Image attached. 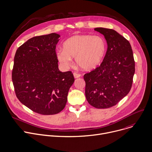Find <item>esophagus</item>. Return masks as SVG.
Wrapping results in <instances>:
<instances>
[{"mask_svg":"<svg viewBox=\"0 0 152 152\" xmlns=\"http://www.w3.org/2000/svg\"><path fill=\"white\" fill-rule=\"evenodd\" d=\"M74 78H79V77L81 76V74H78V73H77V72H74Z\"/></svg>","mask_w":152,"mask_h":152,"instance_id":"esophagus-1","label":"esophagus"}]
</instances>
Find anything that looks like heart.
Listing matches in <instances>:
<instances>
[{
	"instance_id": "obj_1",
	"label": "heart",
	"mask_w": 152,
	"mask_h": 152,
	"mask_svg": "<svg viewBox=\"0 0 152 152\" xmlns=\"http://www.w3.org/2000/svg\"><path fill=\"white\" fill-rule=\"evenodd\" d=\"M106 51L104 39L99 36L80 35L66 39L63 50L57 52L58 62L65 67L72 65V58L81 69L91 70L96 68L102 62Z\"/></svg>"
}]
</instances>
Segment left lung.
I'll use <instances>...</instances> for the list:
<instances>
[{"mask_svg": "<svg viewBox=\"0 0 152 152\" xmlns=\"http://www.w3.org/2000/svg\"><path fill=\"white\" fill-rule=\"evenodd\" d=\"M107 42V51L101 65L84 75L85 95L90 105L96 108L115 105L131 88L135 61L129 42L113 29L95 28Z\"/></svg>", "mask_w": 152, "mask_h": 152, "instance_id": "obj_1", "label": "left lung"}]
</instances>
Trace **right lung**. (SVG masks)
<instances>
[{"label":"right lung","instance_id":"right-lung-1","mask_svg":"<svg viewBox=\"0 0 152 152\" xmlns=\"http://www.w3.org/2000/svg\"><path fill=\"white\" fill-rule=\"evenodd\" d=\"M60 35L52 33L29 39L18 48L12 80L18 100L43 115L60 113L74 82L71 71L60 72L56 47Z\"/></svg>","mask_w":152,"mask_h":152}]
</instances>
